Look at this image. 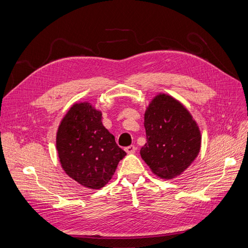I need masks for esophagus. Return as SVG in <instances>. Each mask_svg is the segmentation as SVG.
<instances>
[{"label":"esophagus","instance_id":"obj_1","mask_svg":"<svg viewBox=\"0 0 248 248\" xmlns=\"http://www.w3.org/2000/svg\"><path fill=\"white\" fill-rule=\"evenodd\" d=\"M136 150H137V148L134 147V146H128V147L125 148V151H126L127 153H128V154L136 153Z\"/></svg>","mask_w":248,"mask_h":248}]
</instances>
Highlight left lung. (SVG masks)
<instances>
[{
    "mask_svg": "<svg viewBox=\"0 0 248 248\" xmlns=\"http://www.w3.org/2000/svg\"><path fill=\"white\" fill-rule=\"evenodd\" d=\"M147 142L140 156L156 176L172 179L188 168L201 149V131L183 104L156 95L145 111Z\"/></svg>",
    "mask_w": 248,
    "mask_h": 248,
    "instance_id": "left-lung-1",
    "label": "left lung"
}]
</instances>
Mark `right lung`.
Wrapping results in <instances>:
<instances>
[{
    "label": "right lung",
    "instance_id": "1",
    "mask_svg": "<svg viewBox=\"0 0 248 248\" xmlns=\"http://www.w3.org/2000/svg\"><path fill=\"white\" fill-rule=\"evenodd\" d=\"M101 118V111L91 103H74L57 132V150L63 170L90 189L106 185L126 155L103 126Z\"/></svg>",
    "mask_w": 248,
    "mask_h": 248
}]
</instances>
